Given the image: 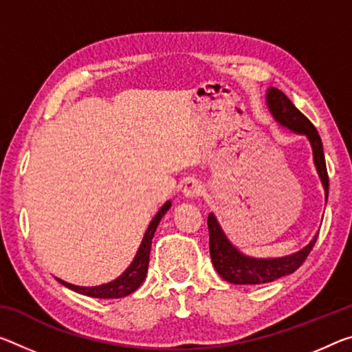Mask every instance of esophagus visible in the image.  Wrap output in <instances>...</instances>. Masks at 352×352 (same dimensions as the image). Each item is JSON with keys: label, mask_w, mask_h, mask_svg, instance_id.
<instances>
[{"label": "esophagus", "mask_w": 352, "mask_h": 352, "mask_svg": "<svg viewBox=\"0 0 352 352\" xmlns=\"http://www.w3.org/2000/svg\"><path fill=\"white\" fill-rule=\"evenodd\" d=\"M202 192H204L202 183H200L199 180H194V178H191V180H188L185 183V186H183V196L189 197V199L199 197Z\"/></svg>", "instance_id": "34e87169"}]
</instances>
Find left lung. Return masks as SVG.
Wrapping results in <instances>:
<instances>
[{
	"label": "left lung",
	"mask_w": 352,
	"mask_h": 352,
	"mask_svg": "<svg viewBox=\"0 0 352 352\" xmlns=\"http://www.w3.org/2000/svg\"><path fill=\"white\" fill-rule=\"evenodd\" d=\"M266 103L272 117L282 126L288 128L298 135H304L310 141L311 150H314V163L318 175L321 178L322 188L327 199L329 194V177L326 169L324 152H322V142L318 135L314 124L300 113V111L292 103L285 94L276 87L267 89ZM208 232H210V255L213 261L214 270L224 280L235 283V285H258V283L274 282L276 278L292 274L304 263L307 255L314 249L318 233L314 239L307 244L304 249L292 255L280 256V258H254L248 256L233 246L226 236L216 216L210 213L208 216Z\"/></svg>",
	"instance_id": "1"
}]
</instances>
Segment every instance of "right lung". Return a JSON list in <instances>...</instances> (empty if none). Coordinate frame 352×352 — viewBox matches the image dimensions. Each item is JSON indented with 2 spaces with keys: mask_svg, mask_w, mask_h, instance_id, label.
Wrapping results in <instances>:
<instances>
[{
  "mask_svg": "<svg viewBox=\"0 0 352 352\" xmlns=\"http://www.w3.org/2000/svg\"><path fill=\"white\" fill-rule=\"evenodd\" d=\"M170 200L161 206L158 210V213L155 214V217L150 222L146 235L142 238L141 246H139L135 260L131 261V265L126 267V270L122 272V274L116 278L113 282L103 283V285L98 287H80V285H72L69 282H64L58 278L59 283H63L64 287L74 289V292L85 294V296H91V298H100V299H117V298H124L128 296V294L135 293L136 289L141 287V283L144 282V278L147 276V270H148V258H150V248H152V239L156 232V227H158L161 217H163L167 210L170 208Z\"/></svg>",
  "mask_w": 352,
  "mask_h": 352,
  "instance_id": "1",
  "label": "right lung"
}]
</instances>
